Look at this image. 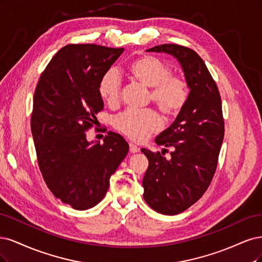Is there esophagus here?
<instances>
[{"label": "esophagus", "mask_w": 262, "mask_h": 262, "mask_svg": "<svg viewBox=\"0 0 262 262\" xmlns=\"http://www.w3.org/2000/svg\"><path fill=\"white\" fill-rule=\"evenodd\" d=\"M129 151L132 154H137V152H139V147L134 145V143H129Z\"/></svg>", "instance_id": "34e87169"}]
</instances>
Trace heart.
<instances>
[{
	"mask_svg": "<svg viewBox=\"0 0 262 262\" xmlns=\"http://www.w3.org/2000/svg\"><path fill=\"white\" fill-rule=\"evenodd\" d=\"M132 78L150 90V99L165 119H174L181 113L188 99L187 85L182 78L172 75V70L159 58L141 56L129 65ZM99 95L110 105L117 103L121 95L120 75L107 71L99 82ZM114 127L135 141H143L161 125L158 114L151 110H126L113 119Z\"/></svg>",
	"mask_w": 262,
	"mask_h": 262,
	"instance_id": "1",
	"label": "heart"
}]
</instances>
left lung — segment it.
Wrapping results in <instances>:
<instances>
[{"instance_id":"1","label":"left lung","mask_w":262,"mask_h":262,"mask_svg":"<svg viewBox=\"0 0 262 262\" xmlns=\"http://www.w3.org/2000/svg\"><path fill=\"white\" fill-rule=\"evenodd\" d=\"M147 51L175 57L189 89L181 113L156 138L157 145L174 148L171 159L141 149L149 160L142 180L143 199L157 212L174 215L198 201L212 181L224 137L221 97L205 62L193 50L162 45Z\"/></svg>"}]
</instances>
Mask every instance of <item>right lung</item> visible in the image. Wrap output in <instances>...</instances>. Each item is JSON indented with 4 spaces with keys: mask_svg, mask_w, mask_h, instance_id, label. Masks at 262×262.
Masks as SVG:
<instances>
[{
    "mask_svg": "<svg viewBox=\"0 0 262 262\" xmlns=\"http://www.w3.org/2000/svg\"><path fill=\"white\" fill-rule=\"evenodd\" d=\"M124 49L96 45L62 48L42 73L33 96L31 133L38 164L53 195L76 210L105 196L110 177L128 154L121 135L88 141L86 132L103 108L99 82Z\"/></svg>",
    "mask_w": 262,
    "mask_h": 262,
    "instance_id": "add662e5",
    "label": "right lung"
}]
</instances>
